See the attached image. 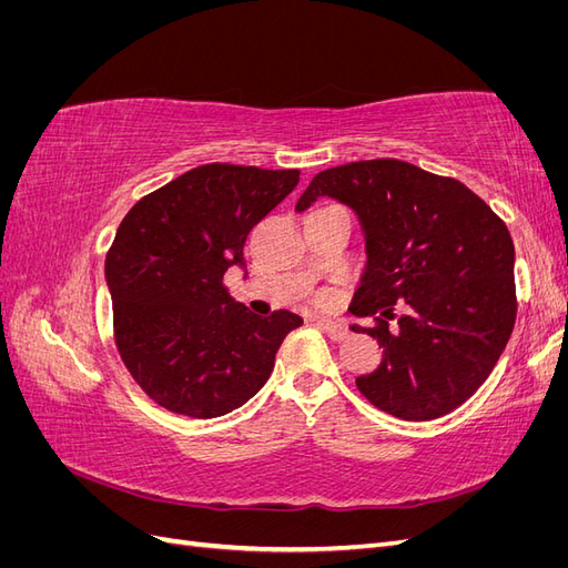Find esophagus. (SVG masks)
Masks as SVG:
<instances>
[{
    "label": "esophagus",
    "instance_id": "34e87169",
    "mask_svg": "<svg viewBox=\"0 0 568 568\" xmlns=\"http://www.w3.org/2000/svg\"><path fill=\"white\" fill-rule=\"evenodd\" d=\"M320 329L329 336L332 341H346L348 338V329L341 322H332V320H317Z\"/></svg>",
    "mask_w": 568,
    "mask_h": 568
}]
</instances>
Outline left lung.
<instances>
[{"label": "left lung", "mask_w": 568, "mask_h": 568, "mask_svg": "<svg viewBox=\"0 0 568 568\" xmlns=\"http://www.w3.org/2000/svg\"><path fill=\"white\" fill-rule=\"evenodd\" d=\"M320 196L351 205L365 232L367 267L351 311L374 317L357 329L384 353L355 379L359 393L407 422L448 415L488 379L517 320L507 225L459 180L395 159L322 170L296 211Z\"/></svg>", "instance_id": "1"}]
</instances>
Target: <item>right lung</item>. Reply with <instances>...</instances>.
I'll list each match as a JSON object with an SVG mask.
<instances>
[{
	"label": "right lung",
	"mask_w": 568,
	"mask_h": 568,
	"mask_svg": "<svg viewBox=\"0 0 568 568\" xmlns=\"http://www.w3.org/2000/svg\"><path fill=\"white\" fill-rule=\"evenodd\" d=\"M301 170L209 163L136 201L106 255L113 336L140 388L175 415L213 419L265 386L303 320L248 313L225 286L248 232L294 192Z\"/></svg>",
	"instance_id": "add662e5"
}]
</instances>
